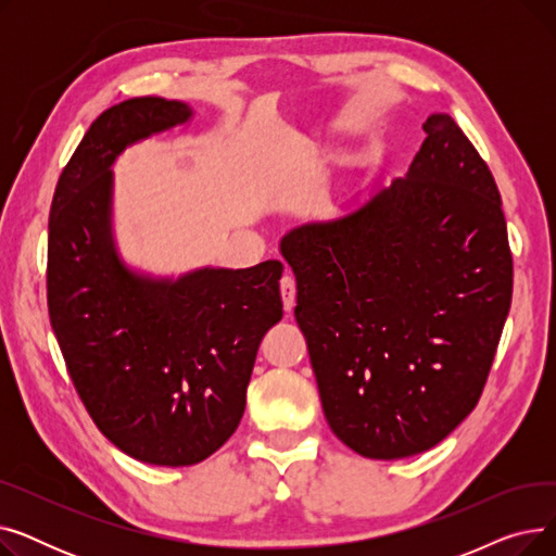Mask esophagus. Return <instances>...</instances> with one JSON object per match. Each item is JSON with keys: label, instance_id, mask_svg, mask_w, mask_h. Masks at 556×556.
Instances as JSON below:
<instances>
[{"label": "esophagus", "instance_id": "obj_1", "mask_svg": "<svg viewBox=\"0 0 556 556\" xmlns=\"http://www.w3.org/2000/svg\"><path fill=\"white\" fill-rule=\"evenodd\" d=\"M279 290H281V300H283V311H286V313H293V308H295V295H298L295 279L290 277V275H286V277L281 279V283H279Z\"/></svg>", "mask_w": 556, "mask_h": 556}]
</instances>
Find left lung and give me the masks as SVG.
<instances>
[{"label":"left lung","mask_w":556,"mask_h":556,"mask_svg":"<svg viewBox=\"0 0 556 556\" xmlns=\"http://www.w3.org/2000/svg\"><path fill=\"white\" fill-rule=\"evenodd\" d=\"M410 168L288 231L325 417L369 459L424 453L476 407L511 304L498 187L453 116L430 114Z\"/></svg>","instance_id":"left-lung-1"}]
</instances>
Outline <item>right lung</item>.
Segmentation results:
<instances>
[{
  "label": "right lung",
  "instance_id": "right-lung-1",
  "mask_svg": "<svg viewBox=\"0 0 556 556\" xmlns=\"http://www.w3.org/2000/svg\"><path fill=\"white\" fill-rule=\"evenodd\" d=\"M193 114L162 97L105 110L49 214V317L74 388L116 448L155 466L198 464L229 440L258 344L283 317L279 261L175 277L132 268L116 245L114 162Z\"/></svg>",
  "mask_w": 556,
  "mask_h": 556
}]
</instances>
